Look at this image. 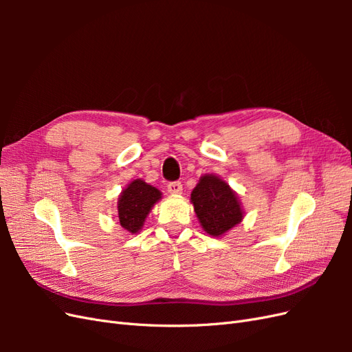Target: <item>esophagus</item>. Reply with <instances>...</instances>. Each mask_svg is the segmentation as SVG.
Wrapping results in <instances>:
<instances>
[{"label":"esophagus","instance_id":"obj_1","mask_svg":"<svg viewBox=\"0 0 352 352\" xmlns=\"http://www.w3.org/2000/svg\"><path fill=\"white\" fill-rule=\"evenodd\" d=\"M167 190H168V194H172V195L182 194V184H180V182H170V184H167Z\"/></svg>","mask_w":352,"mask_h":352}]
</instances>
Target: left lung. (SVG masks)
Masks as SVG:
<instances>
[{"label": "left lung", "instance_id": "8db88e82", "mask_svg": "<svg viewBox=\"0 0 352 352\" xmlns=\"http://www.w3.org/2000/svg\"><path fill=\"white\" fill-rule=\"evenodd\" d=\"M190 202L199 225L212 238H221L239 225L245 216L238 194L226 180L212 173L199 177L190 192Z\"/></svg>", "mask_w": 352, "mask_h": 352}]
</instances>
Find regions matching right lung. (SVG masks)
Here are the masks:
<instances>
[{"label":"right lung","instance_id":"right-lung-1","mask_svg":"<svg viewBox=\"0 0 352 352\" xmlns=\"http://www.w3.org/2000/svg\"><path fill=\"white\" fill-rule=\"evenodd\" d=\"M160 199L162 190L142 179H133L117 198V223L135 235L142 229L146 216Z\"/></svg>","mask_w":352,"mask_h":352}]
</instances>
